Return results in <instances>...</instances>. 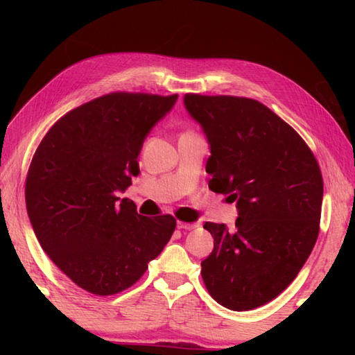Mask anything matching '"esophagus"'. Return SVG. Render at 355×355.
<instances>
[{
	"instance_id": "34e87169",
	"label": "esophagus",
	"mask_w": 355,
	"mask_h": 355,
	"mask_svg": "<svg viewBox=\"0 0 355 355\" xmlns=\"http://www.w3.org/2000/svg\"><path fill=\"white\" fill-rule=\"evenodd\" d=\"M177 227L178 229H183V230H192L197 227V224L195 223H183V221H177Z\"/></svg>"
}]
</instances>
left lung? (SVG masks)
I'll return each mask as SVG.
<instances>
[{"label": "left lung", "instance_id": "left-lung-1", "mask_svg": "<svg viewBox=\"0 0 355 355\" xmlns=\"http://www.w3.org/2000/svg\"><path fill=\"white\" fill-rule=\"evenodd\" d=\"M205 132L209 189L236 202L235 227L206 223L214 250L201 276L218 304L248 311L279 296L319 235L323 180L302 137L258 101L186 94Z\"/></svg>", "mask_w": 355, "mask_h": 355}]
</instances>
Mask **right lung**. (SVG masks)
<instances>
[{
    "instance_id": "add662e5",
    "label": "right lung",
    "mask_w": 355,
    "mask_h": 355,
    "mask_svg": "<svg viewBox=\"0 0 355 355\" xmlns=\"http://www.w3.org/2000/svg\"><path fill=\"white\" fill-rule=\"evenodd\" d=\"M178 94L111 93L67 112L30 164L26 205L42 250L71 281L110 296L139 281L168 244L177 221L143 216L119 198L139 175L150 130Z\"/></svg>"
}]
</instances>
